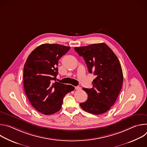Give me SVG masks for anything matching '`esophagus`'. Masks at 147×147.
<instances>
[{
    "mask_svg": "<svg viewBox=\"0 0 147 147\" xmlns=\"http://www.w3.org/2000/svg\"><path fill=\"white\" fill-rule=\"evenodd\" d=\"M81 89V88L80 87H78V86H77V87H75V90H80Z\"/></svg>",
    "mask_w": 147,
    "mask_h": 147,
    "instance_id": "obj_1",
    "label": "esophagus"
}]
</instances>
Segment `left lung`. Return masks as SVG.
Returning <instances> with one entry per match:
<instances>
[{
	"label": "left lung",
	"mask_w": 147,
	"mask_h": 147,
	"mask_svg": "<svg viewBox=\"0 0 147 147\" xmlns=\"http://www.w3.org/2000/svg\"><path fill=\"white\" fill-rule=\"evenodd\" d=\"M74 50L84 59L88 71L96 76L92 88H83L88 99L80 105L91 114L107 112L113 105L122 87L123 76L118 58L105 43L75 47Z\"/></svg>",
	"instance_id": "1"
}]
</instances>
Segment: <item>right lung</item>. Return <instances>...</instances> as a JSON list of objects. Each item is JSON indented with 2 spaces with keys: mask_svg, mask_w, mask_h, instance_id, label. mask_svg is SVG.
<instances>
[{
  "mask_svg": "<svg viewBox=\"0 0 147 147\" xmlns=\"http://www.w3.org/2000/svg\"><path fill=\"white\" fill-rule=\"evenodd\" d=\"M70 49L57 44H44L28 56L24 66L23 83L26 95L32 107L45 115L61 108L64 96L74 87L56 81L58 61Z\"/></svg>",
  "mask_w": 147,
  "mask_h": 147,
  "instance_id": "1",
  "label": "right lung"
}]
</instances>
